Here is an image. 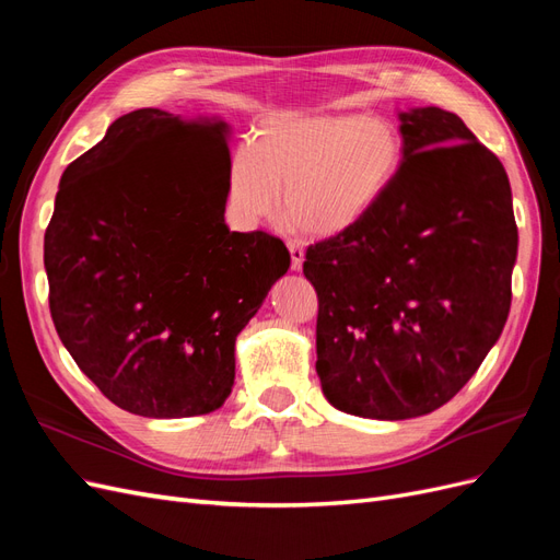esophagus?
<instances>
[{"instance_id":"34e87169","label":"esophagus","mask_w":560,"mask_h":560,"mask_svg":"<svg viewBox=\"0 0 560 560\" xmlns=\"http://www.w3.org/2000/svg\"><path fill=\"white\" fill-rule=\"evenodd\" d=\"M287 247H290V254H292V270H301L303 268V257H306V252H303V243L290 241V243H287Z\"/></svg>"}]
</instances>
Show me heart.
Instances as JSON below:
<instances>
[{
  "mask_svg": "<svg viewBox=\"0 0 560 560\" xmlns=\"http://www.w3.org/2000/svg\"><path fill=\"white\" fill-rule=\"evenodd\" d=\"M406 159L399 128L381 116H268L257 140L233 149L229 206L243 224L273 217L317 238L341 235L374 212L397 184Z\"/></svg>",
  "mask_w": 560,
  "mask_h": 560,
  "instance_id": "obj_1",
  "label": "heart"
}]
</instances>
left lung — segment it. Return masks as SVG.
Returning <instances> with one entry per match:
<instances>
[{
    "instance_id": "8db88e82",
    "label": "left lung",
    "mask_w": 560,
    "mask_h": 560,
    "mask_svg": "<svg viewBox=\"0 0 560 560\" xmlns=\"http://www.w3.org/2000/svg\"><path fill=\"white\" fill-rule=\"evenodd\" d=\"M399 132L393 191L303 261L322 393L376 420L425 416L460 393L510 315L518 249L510 179L460 116L413 107Z\"/></svg>"
}]
</instances>
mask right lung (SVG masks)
<instances>
[{
	"label": "right lung",
	"instance_id": "right-lung-1",
	"mask_svg": "<svg viewBox=\"0 0 560 560\" xmlns=\"http://www.w3.org/2000/svg\"><path fill=\"white\" fill-rule=\"evenodd\" d=\"M229 138L222 118L135 109L60 177L44 235L50 317L83 374L128 413L217 411L235 338L290 268L280 238L224 222Z\"/></svg>",
	"mask_w": 560,
	"mask_h": 560
}]
</instances>
